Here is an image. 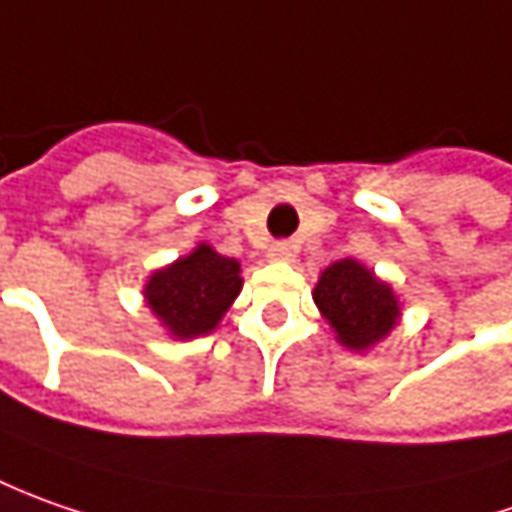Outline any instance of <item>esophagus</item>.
Masks as SVG:
<instances>
[{"label":"esophagus","instance_id":"34e87169","mask_svg":"<svg viewBox=\"0 0 512 512\" xmlns=\"http://www.w3.org/2000/svg\"><path fill=\"white\" fill-rule=\"evenodd\" d=\"M291 257H294V246H291L289 240H280V243H274L272 249H269V260H277V263H289Z\"/></svg>","mask_w":512,"mask_h":512}]
</instances>
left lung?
<instances>
[{
	"instance_id": "1",
	"label": "left lung",
	"mask_w": 512,
	"mask_h": 512,
	"mask_svg": "<svg viewBox=\"0 0 512 512\" xmlns=\"http://www.w3.org/2000/svg\"><path fill=\"white\" fill-rule=\"evenodd\" d=\"M314 303L348 351H368L385 340L402 314L394 289L354 257L337 260L320 274Z\"/></svg>"
}]
</instances>
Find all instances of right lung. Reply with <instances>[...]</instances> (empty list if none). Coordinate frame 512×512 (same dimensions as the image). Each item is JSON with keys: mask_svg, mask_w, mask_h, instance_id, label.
<instances>
[{"mask_svg": "<svg viewBox=\"0 0 512 512\" xmlns=\"http://www.w3.org/2000/svg\"><path fill=\"white\" fill-rule=\"evenodd\" d=\"M243 277L235 257L198 243L189 255L152 272L144 300L175 340H195L215 331L240 294Z\"/></svg>", "mask_w": 512, "mask_h": 512, "instance_id": "obj_1", "label": "right lung"}]
</instances>
